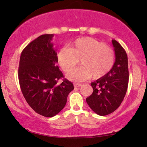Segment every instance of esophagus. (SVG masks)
<instances>
[{
    "instance_id": "1",
    "label": "esophagus",
    "mask_w": 147,
    "mask_h": 147,
    "mask_svg": "<svg viewBox=\"0 0 147 147\" xmlns=\"http://www.w3.org/2000/svg\"><path fill=\"white\" fill-rule=\"evenodd\" d=\"M82 86V85L81 84H74V87H75V88H79Z\"/></svg>"
}]
</instances>
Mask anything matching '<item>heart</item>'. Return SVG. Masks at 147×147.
<instances>
[{"instance_id": "heart-1", "label": "heart", "mask_w": 147, "mask_h": 147, "mask_svg": "<svg viewBox=\"0 0 147 147\" xmlns=\"http://www.w3.org/2000/svg\"><path fill=\"white\" fill-rule=\"evenodd\" d=\"M61 48L57 52V63L65 73H69L80 61L81 66L67 75L74 82H83L92 78L98 80L105 76L113 67L115 55L109 46L92 37H81Z\"/></svg>"}]
</instances>
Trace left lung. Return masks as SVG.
I'll return each mask as SVG.
<instances>
[{
	"mask_svg": "<svg viewBox=\"0 0 147 147\" xmlns=\"http://www.w3.org/2000/svg\"><path fill=\"white\" fill-rule=\"evenodd\" d=\"M115 62L103 78L92 82L93 93L86 98L90 108L100 116L115 111L123 101L128 84V57L125 50L116 40H112Z\"/></svg>",
	"mask_w": 147,
	"mask_h": 147,
	"instance_id": "1",
	"label": "left lung"
}]
</instances>
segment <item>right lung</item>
<instances>
[{"instance_id":"obj_1","label":"right lung","mask_w":147,"mask_h":147,"mask_svg":"<svg viewBox=\"0 0 147 147\" xmlns=\"http://www.w3.org/2000/svg\"><path fill=\"white\" fill-rule=\"evenodd\" d=\"M53 34L42 35L26 46L20 57L18 76L21 92L31 108L45 117H53L65 106L74 85L63 78L57 52L51 43Z\"/></svg>"}]
</instances>
